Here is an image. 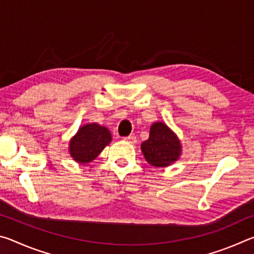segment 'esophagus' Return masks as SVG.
I'll list each match as a JSON object with an SVG mask.
<instances>
[{
    "label": "esophagus",
    "instance_id": "obj_1",
    "mask_svg": "<svg viewBox=\"0 0 254 254\" xmlns=\"http://www.w3.org/2000/svg\"><path fill=\"white\" fill-rule=\"evenodd\" d=\"M124 141H127V142H128V143L134 144L136 142V136H134V135L126 136V137H124Z\"/></svg>",
    "mask_w": 254,
    "mask_h": 254
}]
</instances>
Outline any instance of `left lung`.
<instances>
[{"label": "left lung", "mask_w": 254, "mask_h": 254, "mask_svg": "<svg viewBox=\"0 0 254 254\" xmlns=\"http://www.w3.org/2000/svg\"><path fill=\"white\" fill-rule=\"evenodd\" d=\"M141 151L148 163L163 168L178 160L183 147L177 134L165 122H154L150 127L149 139L141 144Z\"/></svg>", "instance_id": "1"}]
</instances>
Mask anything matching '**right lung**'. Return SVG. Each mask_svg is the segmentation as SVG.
Instances as JSON below:
<instances>
[{"mask_svg": "<svg viewBox=\"0 0 254 254\" xmlns=\"http://www.w3.org/2000/svg\"><path fill=\"white\" fill-rule=\"evenodd\" d=\"M112 141L109 128L98 123H87L80 127L69 141V154L72 160L85 165L98 157Z\"/></svg>", "mask_w": 254, "mask_h": 254, "instance_id": "obj_1", "label": "right lung"}]
</instances>
